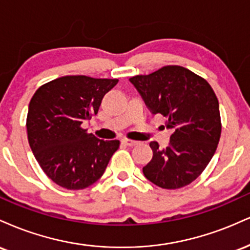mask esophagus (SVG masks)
Masks as SVG:
<instances>
[{
	"mask_svg": "<svg viewBox=\"0 0 250 250\" xmlns=\"http://www.w3.org/2000/svg\"><path fill=\"white\" fill-rule=\"evenodd\" d=\"M122 143L124 144V145L126 146H130V147H132V146H136L138 142H136V140H131V139H122Z\"/></svg>",
	"mask_w": 250,
	"mask_h": 250,
	"instance_id": "34e87169",
	"label": "esophagus"
}]
</instances>
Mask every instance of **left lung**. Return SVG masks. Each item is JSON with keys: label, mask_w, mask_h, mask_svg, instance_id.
<instances>
[{"label": "left lung", "mask_w": 250, "mask_h": 250, "mask_svg": "<svg viewBox=\"0 0 250 250\" xmlns=\"http://www.w3.org/2000/svg\"><path fill=\"white\" fill-rule=\"evenodd\" d=\"M130 82L152 114L166 117L173 131L166 148L151 142L153 157L143 173L161 188L177 189L194 181L215 153L221 136L219 102L204 78L183 66H164Z\"/></svg>", "instance_id": "obj_1"}]
</instances>
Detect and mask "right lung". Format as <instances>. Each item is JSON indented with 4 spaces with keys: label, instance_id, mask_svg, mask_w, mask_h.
<instances>
[{
    "label": "right lung",
    "instance_id": "add662e5",
    "mask_svg": "<svg viewBox=\"0 0 250 250\" xmlns=\"http://www.w3.org/2000/svg\"><path fill=\"white\" fill-rule=\"evenodd\" d=\"M118 79L65 76L41 86L26 117L29 145L48 177L66 189H83L104 174L119 140H101L82 128L98 113Z\"/></svg>",
    "mask_w": 250,
    "mask_h": 250
}]
</instances>
